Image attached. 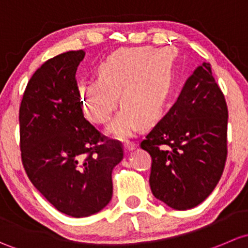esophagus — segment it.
Here are the masks:
<instances>
[{
  "mask_svg": "<svg viewBox=\"0 0 248 248\" xmlns=\"http://www.w3.org/2000/svg\"><path fill=\"white\" fill-rule=\"evenodd\" d=\"M124 148L125 150H134L136 148V143L131 142V141H124Z\"/></svg>",
  "mask_w": 248,
  "mask_h": 248,
  "instance_id": "esophagus-1",
  "label": "esophagus"
}]
</instances>
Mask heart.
Returning <instances> with one entry per match:
<instances>
[{
    "mask_svg": "<svg viewBox=\"0 0 248 248\" xmlns=\"http://www.w3.org/2000/svg\"><path fill=\"white\" fill-rule=\"evenodd\" d=\"M174 58L166 48L136 47L113 53L98 69V78L78 86L86 114L96 124L111 118L119 104L125 108L109 125L108 131L124 137L142 123L150 125L160 116L173 86Z\"/></svg>",
    "mask_w": 248,
    "mask_h": 248,
    "instance_id": "obj_1",
    "label": "heart"
}]
</instances>
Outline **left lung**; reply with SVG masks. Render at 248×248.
<instances>
[{"label": "left lung", "mask_w": 248, "mask_h": 248, "mask_svg": "<svg viewBox=\"0 0 248 248\" xmlns=\"http://www.w3.org/2000/svg\"><path fill=\"white\" fill-rule=\"evenodd\" d=\"M227 124L226 99L210 63H203L140 144L152 157L149 184L157 200L186 210L213 192L226 165Z\"/></svg>", "instance_id": "obj_1"}]
</instances>
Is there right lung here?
Segmentation results:
<instances>
[{
	"label": "right lung",
	"mask_w": 248,
	"mask_h": 248,
	"mask_svg": "<svg viewBox=\"0 0 248 248\" xmlns=\"http://www.w3.org/2000/svg\"><path fill=\"white\" fill-rule=\"evenodd\" d=\"M82 50L47 60L27 83L19 109L20 150L27 177L61 213L86 217L112 198V170L123 159L118 140L83 116L75 78Z\"/></svg>",
	"instance_id": "obj_1"
}]
</instances>
